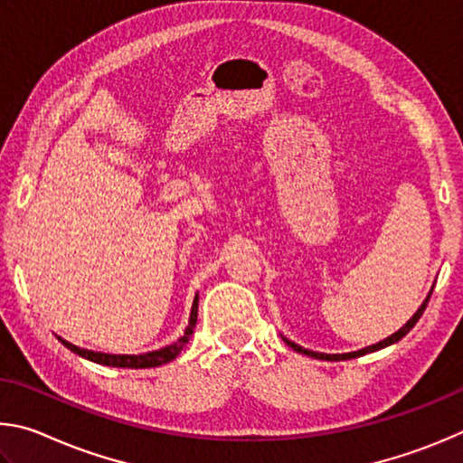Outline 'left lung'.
Masks as SVG:
<instances>
[{"label":"left lung","instance_id":"8db88e82","mask_svg":"<svg viewBox=\"0 0 463 463\" xmlns=\"http://www.w3.org/2000/svg\"><path fill=\"white\" fill-rule=\"evenodd\" d=\"M431 293H433V287H431V290H429V295H427V298L423 303H420V307L417 309V313L412 315V317L404 323V326L396 331V334H392V335H388L386 339H383V342H378V344H374V345H368V347H362V350H358V352H347V354H319V352H311V350H305V347H301V345H297L295 342H290V339H287V337H282L285 339V344L288 345V347H293L295 352H298V354H305V355H309V358H315V360H327V362H344V360H354V358H360V355H366V354H372V352H378V350H384V347H388V345H392V344H396V342H401V339L409 334V331L415 327V323L420 319V315H423V311L427 309V303H429V297H431Z\"/></svg>","mask_w":463,"mask_h":463}]
</instances>
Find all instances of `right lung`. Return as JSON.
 <instances>
[{
	"label": "right lung",
	"instance_id": "obj_1",
	"mask_svg": "<svg viewBox=\"0 0 463 463\" xmlns=\"http://www.w3.org/2000/svg\"><path fill=\"white\" fill-rule=\"evenodd\" d=\"M197 309H199V295H194V301L191 307V317H189V326H186L183 337H178L175 344H170L166 347H160L156 352H148V354H140V355H116V354H101V352H91V350H83V347H77L69 342H64L62 337H59V342L71 350L72 354L80 355L89 362L101 364V366H111V368H156L162 366V364L173 362L178 354H181L183 347L189 344V339L193 335V329L197 326Z\"/></svg>",
	"mask_w": 463,
	"mask_h": 463
}]
</instances>
